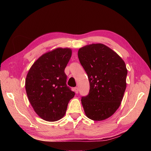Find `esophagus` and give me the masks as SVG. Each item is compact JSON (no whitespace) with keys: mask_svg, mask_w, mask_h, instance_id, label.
Wrapping results in <instances>:
<instances>
[{"mask_svg":"<svg viewBox=\"0 0 151 151\" xmlns=\"http://www.w3.org/2000/svg\"><path fill=\"white\" fill-rule=\"evenodd\" d=\"M74 90H75V93H76V94H77L78 93V88L77 87H76V88H74Z\"/></svg>","mask_w":151,"mask_h":151,"instance_id":"1","label":"esophagus"}]
</instances>
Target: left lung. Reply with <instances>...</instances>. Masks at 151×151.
I'll use <instances>...</instances> for the list:
<instances>
[{"mask_svg":"<svg viewBox=\"0 0 151 151\" xmlns=\"http://www.w3.org/2000/svg\"><path fill=\"white\" fill-rule=\"evenodd\" d=\"M78 56L90 88L88 95L81 99L85 114L93 121L104 120L116 111L123 100L126 65L116 52L101 43L81 48Z\"/></svg>","mask_w":151,"mask_h":151,"instance_id":"obj_1","label":"left lung"}]
</instances>
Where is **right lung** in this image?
<instances>
[{
    "mask_svg": "<svg viewBox=\"0 0 151 151\" xmlns=\"http://www.w3.org/2000/svg\"><path fill=\"white\" fill-rule=\"evenodd\" d=\"M70 49H54L39 58L28 71L25 88L36 113L47 121H56L65 115L75 93L66 84L64 70L71 57Z\"/></svg>",
    "mask_w": 151,
    "mask_h": 151,
    "instance_id": "1",
    "label": "right lung"
}]
</instances>
